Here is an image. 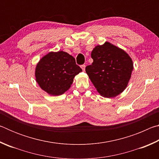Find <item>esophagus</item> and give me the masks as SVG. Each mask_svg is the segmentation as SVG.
Returning a JSON list of instances; mask_svg holds the SVG:
<instances>
[{
  "instance_id": "obj_1",
  "label": "esophagus",
  "mask_w": 159,
  "mask_h": 159,
  "mask_svg": "<svg viewBox=\"0 0 159 159\" xmlns=\"http://www.w3.org/2000/svg\"><path fill=\"white\" fill-rule=\"evenodd\" d=\"M80 67H81V69H82L83 71H84L85 70V64H83V65H81V66H80Z\"/></svg>"
}]
</instances>
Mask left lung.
Wrapping results in <instances>:
<instances>
[{"label": "left lung", "mask_w": 159, "mask_h": 159, "mask_svg": "<svg viewBox=\"0 0 159 159\" xmlns=\"http://www.w3.org/2000/svg\"><path fill=\"white\" fill-rule=\"evenodd\" d=\"M93 62L85 71L98 92L105 98H114L125 89L133 69L127 53L106 42L98 45L91 53Z\"/></svg>", "instance_id": "obj_1"}]
</instances>
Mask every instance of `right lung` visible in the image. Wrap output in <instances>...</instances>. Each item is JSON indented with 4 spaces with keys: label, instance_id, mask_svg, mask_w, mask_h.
<instances>
[{
    "label": "right lung",
    "instance_id": "1",
    "mask_svg": "<svg viewBox=\"0 0 159 159\" xmlns=\"http://www.w3.org/2000/svg\"><path fill=\"white\" fill-rule=\"evenodd\" d=\"M82 71L74 57L59 51L43 57L36 68V81L43 90L52 95H60L71 87L74 76Z\"/></svg>",
    "mask_w": 159,
    "mask_h": 159
}]
</instances>
